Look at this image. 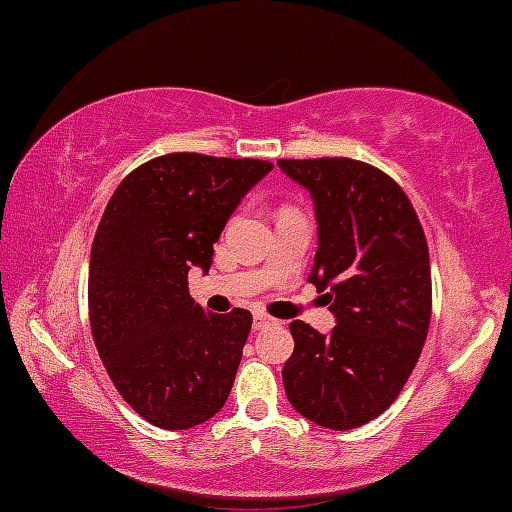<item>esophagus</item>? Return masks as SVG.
Returning <instances> with one entry per match:
<instances>
[{
  "label": "esophagus",
  "mask_w": 512,
  "mask_h": 512,
  "mask_svg": "<svg viewBox=\"0 0 512 512\" xmlns=\"http://www.w3.org/2000/svg\"><path fill=\"white\" fill-rule=\"evenodd\" d=\"M269 325H277V320L269 318L267 313H255V328H257V330L269 328Z\"/></svg>",
  "instance_id": "esophagus-1"
}]
</instances>
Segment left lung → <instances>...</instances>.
<instances>
[{
  "instance_id": "8db88e82",
  "label": "left lung",
  "mask_w": 512,
  "mask_h": 512,
  "mask_svg": "<svg viewBox=\"0 0 512 512\" xmlns=\"http://www.w3.org/2000/svg\"><path fill=\"white\" fill-rule=\"evenodd\" d=\"M313 196L318 252L308 282L328 296L335 325H289L282 376L311 423L355 430L379 418L418 364L432 313L430 252L411 199L386 172L350 157L279 160Z\"/></svg>"
}]
</instances>
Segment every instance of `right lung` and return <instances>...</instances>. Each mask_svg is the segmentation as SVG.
<instances>
[{
	"label": "right lung",
	"mask_w": 512,
	"mask_h": 512,
	"mask_svg": "<svg viewBox=\"0 0 512 512\" xmlns=\"http://www.w3.org/2000/svg\"><path fill=\"white\" fill-rule=\"evenodd\" d=\"M272 167L160 155L106 204L89 257V325L116 391L157 428H194L228 401L252 313H206L187 277L192 267L209 272L230 213Z\"/></svg>",
	"instance_id": "right-lung-1"
}]
</instances>
